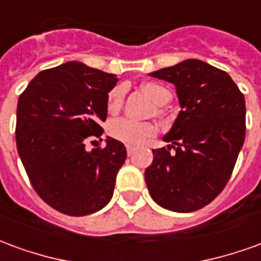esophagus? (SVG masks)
I'll use <instances>...</instances> for the list:
<instances>
[{
    "instance_id": "obj_1",
    "label": "esophagus",
    "mask_w": 261,
    "mask_h": 261,
    "mask_svg": "<svg viewBox=\"0 0 261 261\" xmlns=\"http://www.w3.org/2000/svg\"><path fill=\"white\" fill-rule=\"evenodd\" d=\"M134 151H136V148L131 147V145H127V153H128V156H130V155H133V153H134Z\"/></svg>"
}]
</instances>
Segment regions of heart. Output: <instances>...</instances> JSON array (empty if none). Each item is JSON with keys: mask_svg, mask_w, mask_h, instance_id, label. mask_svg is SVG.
<instances>
[{"mask_svg": "<svg viewBox=\"0 0 261 261\" xmlns=\"http://www.w3.org/2000/svg\"><path fill=\"white\" fill-rule=\"evenodd\" d=\"M142 88L158 106H165L166 103L172 100V93L165 86L159 85V84L147 82ZM123 102H124V86H114L108 95V110L110 113L119 112L123 106ZM161 113H162V109H158V114ZM108 133L112 138L123 142V144L140 145L142 142L156 136L158 128L152 123H140V121L127 119V117H120V119H114L109 123Z\"/></svg>", "mask_w": 261, "mask_h": 261, "instance_id": "heart-1", "label": "heart"}]
</instances>
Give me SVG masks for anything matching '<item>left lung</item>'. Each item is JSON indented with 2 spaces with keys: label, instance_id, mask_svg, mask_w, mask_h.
I'll return each mask as SVG.
<instances>
[{
  "label": "left lung",
  "instance_id": "8db88e82",
  "mask_svg": "<svg viewBox=\"0 0 261 261\" xmlns=\"http://www.w3.org/2000/svg\"><path fill=\"white\" fill-rule=\"evenodd\" d=\"M175 84L181 110L164 141L152 149L145 170L149 194L161 207L192 213L224 190L235 168L245 134V96L225 71L186 60L151 74Z\"/></svg>",
  "mask_w": 261,
  "mask_h": 261
}]
</instances>
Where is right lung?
<instances>
[{
  "label": "right lung",
  "instance_id": "1",
  "mask_svg": "<svg viewBox=\"0 0 261 261\" xmlns=\"http://www.w3.org/2000/svg\"><path fill=\"white\" fill-rule=\"evenodd\" d=\"M116 75L71 61L44 69L20 93L16 108V148L32 187L59 213L82 217L102 210L113 196L125 147L108 137V93ZM86 142L96 148L88 151Z\"/></svg>",
  "mask_w": 261,
  "mask_h": 261
}]
</instances>
